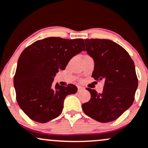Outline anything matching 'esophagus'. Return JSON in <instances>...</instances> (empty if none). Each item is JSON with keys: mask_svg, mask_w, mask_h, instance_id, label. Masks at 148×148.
<instances>
[{"mask_svg": "<svg viewBox=\"0 0 148 148\" xmlns=\"http://www.w3.org/2000/svg\"><path fill=\"white\" fill-rule=\"evenodd\" d=\"M84 87L78 86V91H79H79H82V90H84Z\"/></svg>", "mask_w": 148, "mask_h": 148, "instance_id": "obj_1", "label": "esophagus"}]
</instances>
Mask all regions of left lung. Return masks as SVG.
Here are the masks:
<instances>
[{
  "instance_id": "obj_1",
  "label": "left lung",
  "mask_w": 148,
  "mask_h": 148,
  "mask_svg": "<svg viewBox=\"0 0 148 148\" xmlns=\"http://www.w3.org/2000/svg\"><path fill=\"white\" fill-rule=\"evenodd\" d=\"M87 54L94 60L91 77L104 81L103 92L87 88L89 101L82 104L85 114L101 123L117 119L134 101L138 85L136 67L124 48L109 40H84Z\"/></svg>"
}]
</instances>
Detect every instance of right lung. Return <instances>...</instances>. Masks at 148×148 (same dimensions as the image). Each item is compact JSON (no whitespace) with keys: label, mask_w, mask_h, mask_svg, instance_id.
Returning a JSON list of instances; mask_svg holds the SVG:
<instances>
[{"label":"right lung","mask_w":148,"mask_h":148,"mask_svg":"<svg viewBox=\"0 0 148 148\" xmlns=\"http://www.w3.org/2000/svg\"><path fill=\"white\" fill-rule=\"evenodd\" d=\"M84 50L83 39L47 37L23 50L18 61L13 84L18 105L36 122L47 123L62 113L66 96L77 91L75 85L53 84L59 70Z\"/></svg>","instance_id":"obj_1"}]
</instances>
